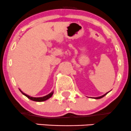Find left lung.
<instances>
[{
    "label": "left lung",
    "instance_id": "left-lung-1",
    "mask_svg": "<svg viewBox=\"0 0 131 131\" xmlns=\"http://www.w3.org/2000/svg\"><path fill=\"white\" fill-rule=\"evenodd\" d=\"M108 93V92H107V93H106V94H105L104 95H103V96H100V97H94V99H101V98H102L103 97H104V96H105V95H106Z\"/></svg>",
    "mask_w": 131,
    "mask_h": 131
}]
</instances>
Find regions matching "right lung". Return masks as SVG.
I'll list each match as a JSON object with an SVG mask.
<instances>
[{
    "instance_id": "obj_1",
    "label": "right lung",
    "mask_w": 131,
    "mask_h": 131,
    "mask_svg": "<svg viewBox=\"0 0 131 131\" xmlns=\"http://www.w3.org/2000/svg\"><path fill=\"white\" fill-rule=\"evenodd\" d=\"M21 92V93L23 94H24L25 96H26V97H28V99H30V100H32V101H38V102H42V101H46V100H48V99H49L50 97H51V96H52V94H53V91H52V92H51V93H49V94L46 95V96H43V97H31V96H28V95L26 94H25L24 92H22L21 91L19 90Z\"/></svg>"
}]
</instances>
